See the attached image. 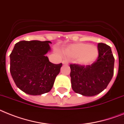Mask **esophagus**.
Segmentation results:
<instances>
[{"label":"esophagus","mask_w":124,"mask_h":124,"mask_svg":"<svg viewBox=\"0 0 124 124\" xmlns=\"http://www.w3.org/2000/svg\"><path fill=\"white\" fill-rule=\"evenodd\" d=\"M62 64H66V65H67V64H69V62H68V61L67 60H63L62 61Z\"/></svg>","instance_id":"1"}]
</instances>
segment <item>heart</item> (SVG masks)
<instances>
[{"label": "heart", "mask_w": 124, "mask_h": 124, "mask_svg": "<svg viewBox=\"0 0 124 124\" xmlns=\"http://www.w3.org/2000/svg\"><path fill=\"white\" fill-rule=\"evenodd\" d=\"M67 57L76 58L80 65H86L94 62L98 57V49L86 43H76L67 46L64 50Z\"/></svg>", "instance_id": "obj_1"}]
</instances>
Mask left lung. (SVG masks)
Wrapping results in <instances>:
<instances>
[{
  "label": "left lung",
  "mask_w": 124,
  "mask_h": 124,
  "mask_svg": "<svg viewBox=\"0 0 124 124\" xmlns=\"http://www.w3.org/2000/svg\"><path fill=\"white\" fill-rule=\"evenodd\" d=\"M97 48L98 58L91 65H70L72 90L84 96H94L101 93L113 76L115 59L111 48L101 43Z\"/></svg>",
  "instance_id": "8db88e82"
}]
</instances>
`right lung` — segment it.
Wrapping results in <instances>:
<instances>
[{
    "label": "right lung",
    "instance_id": "right-lung-1",
    "mask_svg": "<svg viewBox=\"0 0 124 124\" xmlns=\"http://www.w3.org/2000/svg\"><path fill=\"white\" fill-rule=\"evenodd\" d=\"M50 41H20L10 54V72L18 88L25 93L39 95L52 88L62 63L52 64L46 54Z\"/></svg>",
    "mask_w": 124,
    "mask_h": 124
}]
</instances>
